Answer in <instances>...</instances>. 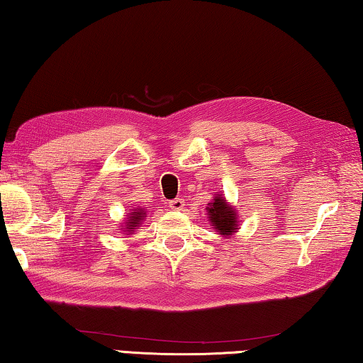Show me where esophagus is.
Masks as SVG:
<instances>
[{
    "label": "esophagus",
    "mask_w": 363,
    "mask_h": 363,
    "mask_svg": "<svg viewBox=\"0 0 363 363\" xmlns=\"http://www.w3.org/2000/svg\"><path fill=\"white\" fill-rule=\"evenodd\" d=\"M184 205H186V200H184V199H174V200L168 201V206L171 208V210H176V211L182 210Z\"/></svg>",
    "instance_id": "1"
}]
</instances>
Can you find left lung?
Here are the masks:
<instances>
[{
  "label": "left lung",
  "instance_id": "obj_1",
  "mask_svg": "<svg viewBox=\"0 0 363 363\" xmlns=\"http://www.w3.org/2000/svg\"><path fill=\"white\" fill-rule=\"evenodd\" d=\"M208 220H210L213 229L219 232L223 237H232L238 232V214L229 201L224 199L223 194H214L213 201L206 206Z\"/></svg>",
  "mask_w": 363,
  "mask_h": 363
}]
</instances>
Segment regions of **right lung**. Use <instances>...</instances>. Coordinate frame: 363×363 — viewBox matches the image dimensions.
<instances>
[{
	"instance_id": "obj_1",
	"label": "right lung",
	"mask_w": 363,
	"mask_h": 363,
	"mask_svg": "<svg viewBox=\"0 0 363 363\" xmlns=\"http://www.w3.org/2000/svg\"><path fill=\"white\" fill-rule=\"evenodd\" d=\"M126 223L125 225H121L120 229L125 232V235H133L134 229H138V227L143 224V220L145 219V211L143 208H136V210H133L131 213L126 214Z\"/></svg>"
}]
</instances>
